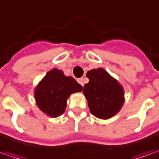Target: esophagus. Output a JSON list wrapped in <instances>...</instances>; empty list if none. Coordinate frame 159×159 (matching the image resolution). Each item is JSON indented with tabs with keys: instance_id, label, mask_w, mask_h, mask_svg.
Instances as JSON below:
<instances>
[{
	"instance_id": "obj_1",
	"label": "esophagus",
	"mask_w": 159,
	"mask_h": 159,
	"mask_svg": "<svg viewBox=\"0 0 159 159\" xmlns=\"http://www.w3.org/2000/svg\"><path fill=\"white\" fill-rule=\"evenodd\" d=\"M77 82H78L82 86L84 85V79H83V78H79V79H77Z\"/></svg>"
}]
</instances>
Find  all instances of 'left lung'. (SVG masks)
<instances>
[{
	"instance_id": "8db88e82",
	"label": "left lung",
	"mask_w": 159,
	"mask_h": 159,
	"mask_svg": "<svg viewBox=\"0 0 159 159\" xmlns=\"http://www.w3.org/2000/svg\"><path fill=\"white\" fill-rule=\"evenodd\" d=\"M89 82L83 88L91 113L100 119H108L118 112L124 102L123 87L102 68L87 73Z\"/></svg>"
}]
</instances>
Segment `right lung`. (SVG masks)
<instances>
[{"label":"right lung","instance_id":"right-lung-1","mask_svg":"<svg viewBox=\"0 0 159 159\" xmlns=\"http://www.w3.org/2000/svg\"><path fill=\"white\" fill-rule=\"evenodd\" d=\"M83 87L62 70L52 69L47 73L35 89L36 104L42 111L51 117L64 113L66 101L73 93L82 92Z\"/></svg>","mask_w":159,"mask_h":159}]
</instances>
